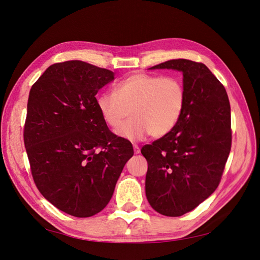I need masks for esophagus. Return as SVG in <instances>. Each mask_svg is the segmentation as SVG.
<instances>
[{
  "label": "esophagus",
  "instance_id": "1",
  "mask_svg": "<svg viewBox=\"0 0 260 260\" xmlns=\"http://www.w3.org/2000/svg\"><path fill=\"white\" fill-rule=\"evenodd\" d=\"M133 149H135V154H139L140 153V147L138 145H133Z\"/></svg>",
  "mask_w": 260,
  "mask_h": 260
}]
</instances>
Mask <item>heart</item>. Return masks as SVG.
<instances>
[{"label": "heart", "mask_w": 260, "mask_h": 260, "mask_svg": "<svg viewBox=\"0 0 260 260\" xmlns=\"http://www.w3.org/2000/svg\"><path fill=\"white\" fill-rule=\"evenodd\" d=\"M96 106L112 129L119 127L130 112L131 119L117 135L137 142L172 131L184 111L185 90L176 77L136 73L117 82L113 92L100 94Z\"/></svg>", "instance_id": "b5f03b06"}]
</instances>
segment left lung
<instances>
[{"label": "left lung", "instance_id": "obj_1", "mask_svg": "<svg viewBox=\"0 0 260 260\" xmlns=\"http://www.w3.org/2000/svg\"><path fill=\"white\" fill-rule=\"evenodd\" d=\"M183 75L185 106L168 135L144 145L145 194L157 212L179 217L215 192L231 151V111L222 83L202 62L170 59L149 69Z\"/></svg>", "mask_w": 260, "mask_h": 260}]
</instances>
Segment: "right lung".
I'll return each mask as SVG.
<instances>
[{
  "mask_svg": "<svg viewBox=\"0 0 260 260\" xmlns=\"http://www.w3.org/2000/svg\"><path fill=\"white\" fill-rule=\"evenodd\" d=\"M114 76L68 60L51 65L30 89L23 142L31 175L46 200L78 218L105 208L133 155L132 144L109 131L96 106V93Z\"/></svg>",
  "mask_w": 260,
  "mask_h": 260,
  "instance_id": "1",
  "label": "right lung"
}]
</instances>
